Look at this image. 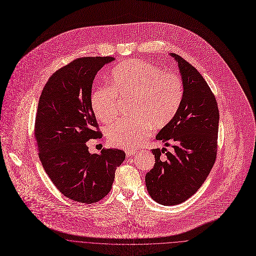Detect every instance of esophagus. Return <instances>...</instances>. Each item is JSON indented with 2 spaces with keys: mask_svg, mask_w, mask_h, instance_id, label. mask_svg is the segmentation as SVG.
I'll return each mask as SVG.
<instances>
[{
  "mask_svg": "<svg viewBox=\"0 0 256 256\" xmlns=\"http://www.w3.org/2000/svg\"><path fill=\"white\" fill-rule=\"evenodd\" d=\"M125 152H126L127 158H130V156H132L135 154V153L137 152V150H135V149H127Z\"/></svg>",
  "mask_w": 256,
  "mask_h": 256,
  "instance_id": "1",
  "label": "esophagus"
}]
</instances>
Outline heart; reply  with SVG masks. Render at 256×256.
Wrapping results in <instances>:
<instances>
[{
    "mask_svg": "<svg viewBox=\"0 0 256 256\" xmlns=\"http://www.w3.org/2000/svg\"><path fill=\"white\" fill-rule=\"evenodd\" d=\"M182 78L151 62L129 60L119 64L111 74V86H100L90 94L94 115L110 122L118 114L120 100H130L129 112L134 117L122 118L106 130L116 147L134 148L149 136L152 125L162 128L176 116L184 98Z\"/></svg>",
    "mask_w": 256,
    "mask_h": 256,
    "instance_id": "b5f03b06",
    "label": "heart"
}]
</instances>
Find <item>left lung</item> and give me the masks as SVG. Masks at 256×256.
I'll use <instances>...</instances> for the list:
<instances>
[{
	"label": "left lung",
	"instance_id": "obj_1",
	"mask_svg": "<svg viewBox=\"0 0 256 256\" xmlns=\"http://www.w3.org/2000/svg\"><path fill=\"white\" fill-rule=\"evenodd\" d=\"M172 56L178 64L184 98L176 116L156 139L172 145L174 152L152 149L156 164L145 176L150 196L166 206L186 200L206 180L217 158L220 116L215 94L205 78L182 56Z\"/></svg>",
	"mask_w": 256,
	"mask_h": 256
}]
</instances>
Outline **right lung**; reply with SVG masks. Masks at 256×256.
Segmentation results:
<instances>
[{
    "instance_id": "right-lung-1",
    "label": "right lung",
    "mask_w": 256,
    "mask_h": 256,
    "mask_svg": "<svg viewBox=\"0 0 256 256\" xmlns=\"http://www.w3.org/2000/svg\"><path fill=\"white\" fill-rule=\"evenodd\" d=\"M111 56L80 58L58 70L45 84L35 119L39 160L58 190L66 198L92 204L112 188L125 152L102 149L90 154L86 142L102 138L90 107L92 80Z\"/></svg>"
}]
</instances>
